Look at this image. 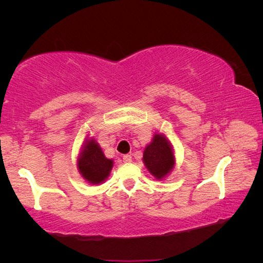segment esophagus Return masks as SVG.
Segmentation results:
<instances>
[{
    "label": "esophagus",
    "instance_id": "1",
    "mask_svg": "<svg viewBox=\"0 0 263 263\" xmlns=\"http://www.w3.org/2000/svg\"><path fill=\"white\" fill-rule=\"evenodd\" d=\"M123 161L125 162V163H128V162H131L132 161V157L131 155H128V154H126V155H124L123 157Z\"/></svg>",
    "mask_w": 263,
    "mask_h": 263
}]
</instances>
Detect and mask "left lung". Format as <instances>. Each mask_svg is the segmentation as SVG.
Masks as SVG:
<instances>
[{"instance_id": "1", "label": "left lung", "mask_w": 263, "mask_h": 263, "mask_svg": "<svg viewBox=\"0 0 263 263\" xmlns=\"http://www.w3.org/2000/svg\"><path fill=\"white\" fill-rule=\"evenodd\" d=\"M142 161L157 180H163L173 171L175 166L174 149L166 136L155 133L152 141L145 147Z\"/></svg>"}]
</instances>
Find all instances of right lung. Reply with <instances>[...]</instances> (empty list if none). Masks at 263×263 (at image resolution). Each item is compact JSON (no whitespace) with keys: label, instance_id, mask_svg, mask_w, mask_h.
I'll return each instance as SVG.
<instances>
[{"label":"right lung","instance_id":"1","mask_svg":"<svg viewBox=\"0 0 263 263\" xmlns=\"http://www.w3.org/2000/svg\"><path fill=\"white\" fill-rule=\"evenodd\" d=\"M114 166V160L105 158L94 138L86 139L78 157V169L88 183L100 184L108 179Z\"/></svg>","mask_w":263,"mask_h":263}]
</instances>
